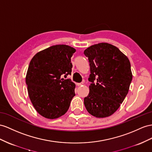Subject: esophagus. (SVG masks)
Instances as JSON below:
<instances>
[{
  "instance_id": "obj_1",
  "label": "esophagus",
  "mask_w": 152,
  "mask_h": 152,
  "mask_svg": "<svg viewBox=\"0 0 152 152\" xmlns=\"http://www.w3.org/2000/svg\"><path fill=\"white\" fill-rule=\"evenodd\" d=\"M83 84V82H81V83H77L76 85L77 86H81V85H82Z\"/></svg>"
}]
</instances>
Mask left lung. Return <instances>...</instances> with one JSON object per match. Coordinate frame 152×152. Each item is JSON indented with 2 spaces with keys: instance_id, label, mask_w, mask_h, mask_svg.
<instances>
[{
  "instance_id": "left-lung-1",
  "label": "left lung",
  "mask_w": 152,
  "mask_h": 152,
  "mask_svg": "<svg viewBox=\"0 0 152 152\" xmlns=\"http://www.w3.org/2000/svg\"><path fill=\"white\" fill-rule=\"evenodd\" d=\"M84 54L90 65L91 82L85 107L96 118H107L118 109L129 91L130 62L118 48L108 43L90 46Z\"/></svg>"
}]
</instances>
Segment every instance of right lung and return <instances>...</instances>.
<instances>
[{"mask_svg": "<svg viewBox=\"0 0 152 152\" xmlns=\"http://www.w3.org/2000/svg\"><path fill=\"white\" fill-rule=\"evenodd\" d=\"M76 49L67 45L50 46L31 60L26 77L29 97L39 114L54 119L64 115L75 96V84L62 78L71 75Z\"/></svg>", "mask_w": 152, "mask_h": 152, "instance_id": "right-lung-1", "label": "right lung"}]
</instances>
